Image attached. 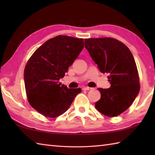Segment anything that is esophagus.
Masks as SVG:
<instances>
[{"instance_id":"esophagus-1","label":"esophagus","mask_w":155,"mask_h":155,"mask_svg":"<svg viewBox=\"0 0 155 155\" xmlns=\"http://www.w3.org/2000/svg\"><path fill=\"white\" fill-rule=\"evenodd\" d=\"M83 89L84 91H88V90H92L93 89V88H91V87H84Z\"/></svg>"}]
</instances>
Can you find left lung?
<instances>
[{"label":"left lung","mask_w":155,"mask_h":155,"mask_svg":"<svg viewBox=\"0 0 155 155\" xmlns=\"http://www.w3.org/2000/svg\"><path fill=\"white\" fill-rule=\"evenodd\" d=\"M84 47L102 73H108L110 87L98 88L101 97L95 107L109 117L126 110L139 94V77L133 56L126 45L110 37L84 39Z\"/></svg>","instance_id":"left-lung-1"}]
</instances>
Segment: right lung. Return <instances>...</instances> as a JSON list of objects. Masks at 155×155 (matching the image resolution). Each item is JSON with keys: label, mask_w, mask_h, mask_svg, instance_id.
I'll return each instance as SVG.
<instances>
[{"label": "right lung", "mask_w": 155, "mask_h": 155, "mask_svg": "<svg viewBox=\"0 0 155 155\" xmlns=\"http://www.w3.org/2000/svg\"><path fill=\"white\" fill-rule=\"evenodd\" d=\"M84 48V39L58 35L38 48L25 66L26 93L31 106L45 117L64 113L80 88H68L59 83Z\"/></svg>", "instance_id": "obj_1"}]
</instances>
